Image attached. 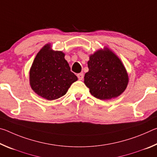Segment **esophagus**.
I'll use <instances>...</instances> for the list:
<instances>
[{
    "mask_svg": "<svg viewBox=\"0 0 157 157\" xmlns=\"http://www.w3.org/2000/svg\"><path fill=\"white\" fill-rule=\"evenodd\" d=\"M78 79H79V80H82V79L84 78V74L82 73H78Z\"/></svg>",
    "mask_w": 157,
    "mask_h": 157,
    "instance_id": "1",
    "label": "esophagus"
}]
</instances>
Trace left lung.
<instances>
[{
  "label": "left lung",
  "instance_id": "8db88e82",
  "mask_svg": "<svg viewBox=\"0 0 157 157\" xmlns=\"http://www.w3.org/2000/svg\"><path fill=\"white\" fill-rule=\"evenodd\" d=\"M89 71L84 84L92 95L100 100H110L121 95L129 82L128 73L119 57L107 47L89 56Z\"/></svg>",
  "mask_w": 157,
  "mask_h": 157
}]
</instances>
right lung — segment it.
<instances>
[{
    "instance_id": "obj_1",
    "label": "right lung",
    "mask_w": 157,
    "mask_h": 157,
    "mask_svg": "<svg viewBox=\"0 0 157 157\" xmlns=\"http://www.w3.org/2000/svg\"><path fill=\"white\" fill-rule=\"evenodd\" d=\"M65 54L53 50L47 44L39 50L30 70V84L34 92L48 100L64 95L78 77L71 71Z\"/></svg>"
}]
</instances>
